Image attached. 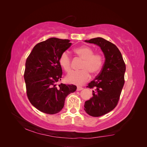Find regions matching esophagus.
I'll return each instance as SVG.
<instances>
[{"label": "esophagus", "instance_id": "34e87169", "mask_svg": "<svg viewBox=\"0 0 147 147\" xmlns=\"http://www.w3.org/2000/svg\"><path fill=\"white\" fill-rule=\"evenodd\" d=\"M83 89V87H82V86H77V91H81V90H82Z\"/></svg>", "mask_w": 147, "mask_h": 147}]
</instances>
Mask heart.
<instances>
[{"mask_svg":"<svg viewBox=\"0 0 147 147\" xmlns=\"http://www.w3.org/2000/svg\"><path fill=\"white\" fill-rule=\"evenodd\" d=\"M74 51L80 58L83 60L80 69L82 70L71 72L65 77L66 81L72 84H82L90 78L91 75L99 74L104 64V55L100 53H94V50L88 46H82L75 48ZM59 62L62 68L66 72H69L72 69V59L67 51L61 53Z\"/></svg>","mask_w":147,"mask_h":147,"instance_id":"1","label":"heart"}]
</instances>
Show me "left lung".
<instances>
[{
    "mask_svg": "<svg viewBox=\"0 0 147 147\" xmlns=\"http://www.w3.org/2000/svg\"><path fill=\"white\" fill-rule=\"evenodd\" d=\"M86 42L100 47L105 56V63L100 74L88 83L94 89L92 97L84 103V110L94 117L110 112L118 104L124 84L126 65L117 47L101 37L91 38Z\"/></svg>",
    "mask_w": 147,
    "mask_h": 147,
    "instance_id": "1",
    "label": "left lung"
}]
</instances>
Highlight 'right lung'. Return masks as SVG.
Instances as JSON below:
<instances>
[{"label": "right lung", "mask_w": 147, "mask_h": 147, "mask_svg": "<svg viewBox=\"0 0 147 147\" xmlns=\"http://www.w3.org/2000/svg\"><path fill=\"white\" fill-rule=\"evenodd\" d=\"M71 45L69 40L50 38L37 43L26 59V93L31 104L40 112L51 115L59 112L65 97L77 90L74 84L57 85L63 75L59 56Z\"/></svg>", "instance_id": "right-lung-1"}]
</instances>
